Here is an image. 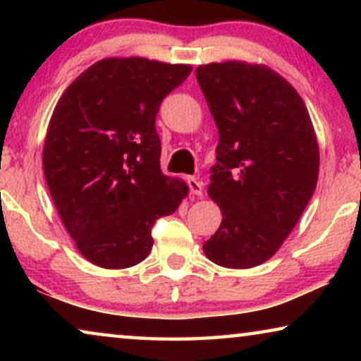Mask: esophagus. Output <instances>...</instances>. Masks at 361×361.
Instances as JSON below:
<instances>
[{
  "label": "esophagus",
  "mask_w": 361,
  "mask_h": 361,
  "mask_svg": "<svg viewBox=\"0 0 361 361\" xmlns=\"http://www.w3.org/2000/svg\"><path fill=\"white\" fill-rule=\"evenodd\" d=\"M188 186H189V192H191L192 195H202L204 194L202 183L192 178V176H189V178H188Z\"/></svg>",
  "instance_id": "34e87169"
}]
</instances>
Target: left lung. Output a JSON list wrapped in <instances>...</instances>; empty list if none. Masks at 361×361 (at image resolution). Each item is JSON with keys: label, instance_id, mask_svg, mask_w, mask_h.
I'll list each match as a JSON object with an SVG mask.
<instances>
[{"label": "left lung", "instance_id": "8db88e82", "mask_svg": "<svg viewBox=\"0 0 361 361\" xmlns=\"http://www.w3.org/2000/svg\"><path fill=\"white\" fill-rule=\"evenodd\" d=\"M195 78L219 133L209 195L223 219L204 253L223 267H255L280 248L315 191L312 121L295 87L264 65H200Z\"/></svg>", "mask_w": 361, "mask_h": 361}]
</instances>
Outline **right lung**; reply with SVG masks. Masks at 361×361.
<instances>
[{
  "label": "right lung",
  "mask_w": 361,
  "mask_h": 361,
  "mask_svg": "<svg viewBox=\"0 0 361 361\" xmlns=\"http://www.w3.org/2000/svg\"><path fill=\"white\" fill-rule=\"evenodd\" d=\"M192 66L103 59L54 109L42 167L60 218L85 259L105 269L142 262L156 219L178 209L185 181L161 170L156 116Z\"/></svg>",
  "instance_id": "obj_1"
}]
</instances>
